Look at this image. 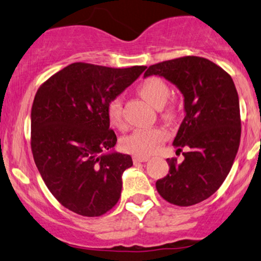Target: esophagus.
I'll return each mask as SVG.
<instances>
[{"label": "esophagus", "mask_w": 261, "mask_h": 261, "mask_svg": "<svg viewBox=\"0 0 261 261\" xmlns=\"http://www.w3.org/2000/svg\"><path fill=\"white\" fill-rule=\"evenodd\" d=\"M133 160L135 163H140V162H147L149 158L148 156H134Z\"/></svg>", "instance_id": "1"}]
</instances>
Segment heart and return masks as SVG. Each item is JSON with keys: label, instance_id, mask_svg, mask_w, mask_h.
<instances>
[{"label": "heart", "instance_id": "b5f03b06", "mask_svg": "<svg viewBox=\"0 0 261 261\" xmlns=\"http://www.w3.org/2000/svg\"><path fill=\"white\" fill-rule=\"evenodd\" d=\"M138 93L150 105L161 110L163 117L167 119L174 118L175 105L173 101L167 100L169 96V87L162 79L150 76L143 80L138 86ZM106 113L111 125L116 127H124L123 102L119 98L111 100L107 105ZM168 137L169 133L161 126L136 128L121 140V148L126 152L136 156H149L158 151Z\"/></svg>", "mask_w": 261, "mask_h": 261}]
</instances>
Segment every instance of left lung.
Instances as JSON below:
<instances>
[{
	"mask_svg": "<svg viewBox=\"0 0 261 261\" xmlns=\"http://www.w3.org/2000/svg\"><path fill=\"white\" fill-rule=\"evenodd\" d=\"M163 76L184 94L185 112L173 145L185 160L167 159L169 173L156 181L163 199L178 206L205 200L230 172L241 137L239 95L232 79L214 62L184 56L152 64L144 72Z\"/></svg>",
	"mask_w": 261,
	"mask_h": 261,
	"instance_id": "8db88e82",
	"label": "left lung"
}]
</instances>
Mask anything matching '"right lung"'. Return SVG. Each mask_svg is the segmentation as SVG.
<instances>
[{
	"label": "right lung",
	"mask_w": 261,
	"mask_h": 261,
	"mask_svg": "<svg viewBox=\"0 0 261 261\" xmlns=\"http://www.w3.org/2000/svg\"><path fill=\"white\" fill-rule=\"evenodd\" d=\"M77 62L47 79L31 111V149L45 185L64 207L96 217L116 205L130 155L109 152L117 136L107 119L111 100L145 70Z\"/></svg>",
	"instance_id": "add662e5"
}]
</instances>
